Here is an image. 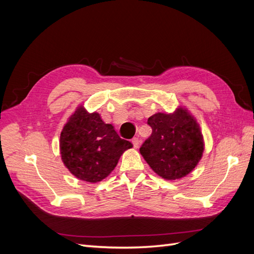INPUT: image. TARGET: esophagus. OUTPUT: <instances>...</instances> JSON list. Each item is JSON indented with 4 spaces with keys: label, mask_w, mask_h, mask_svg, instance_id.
<instances>
[{
    "label": "esophagus",
    "mask_w": 254,
    "mask_h": 254,
    "mask_svg": "<svg viewBox=\"0 0 254 254\" xmlns=\"http://www.w3.org/2000/svg\"><path fill=\"white\" fill-rule=\"evenodd\" d=\"M131 142H132V144H133V147H134V148H137V147H139V145H140V140L137 139V137H133V139L131 140Z\"/></svg>",
    "instance_id": "1"
}]
</instances>
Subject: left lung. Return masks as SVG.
Listing matches in <instances>:
<instances>
[{
    "label": "left lung",
    "instance_id": "1",
    "mask_svg": "<svg viewBox=\"0 0 254 254\" xmlns=\"http://www.w3.org/2000/svg\"><path fill=\"white\" fill-rule=\"evenodd\" d=\"M147 124L152 132L140 148L151 170L166 180L180 179L194 170L202 157L203 137L188 110L156 113Z\"/></svg>",
    "mask_w": 254,
    "mask_h": 254
}]
</instances>
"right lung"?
I'll return each instance as SVG.
<instances>
[{"mask_svg": "<svg viewBox=\"0 0 254 254\" xmlns=\"http://www.w3.org/2000/svg\"><path fill=\"white\" fill-rule=\"evenodd\" d=\"M131 147L97 112L89 113L82 106L71 115L60 134L64 164L76 178L91 183L105 179L123 152Z\"/></svg>", "mask_w": 254, "mask_h": 254, "instance_id": "right-lung-1", "label": "right lung"}]
</instances>
